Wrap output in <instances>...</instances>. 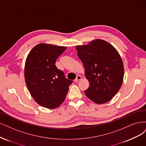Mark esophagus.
I'll use <instances>...</instances> for the list:
<instances>
[{
  "instance_id": "esophagus-1",
  "label": "esophagus",
  "mask_w": 146,
  "mask_h": 146,
  "mask_svg": "<svg viewBox=\"0 0 146 146\" xmlns=\"http://www.w3.org/2000/svg\"><path fill=\"white\" fill-rule=\"evenodd\" d=\"M82 79V77L80 76V75H78V76H76V79H75V80H74V81L75 82H78V81H80V80H81Z\"/></svg>"
}]
</instances>
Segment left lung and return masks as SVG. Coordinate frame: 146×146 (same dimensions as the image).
<instances>
[{
	"instance_id": "obj_1",
	"label": "left lung",
	"mask_w": 146,
	"mask_h": 146,
	"mask_svg": "<svg viewBox=\"0 0 146 146\" xmlns=\"http://www.w3.org/2000/svg\"><path fill=\"white\" fill-rule=\"evenodd\" d=\"M83 63L89 87L86 95L96 104L110 101L119 91L124 78V65L121 56L109 42L95 39L76 47Z\"/></svg>"
}]
</instances>
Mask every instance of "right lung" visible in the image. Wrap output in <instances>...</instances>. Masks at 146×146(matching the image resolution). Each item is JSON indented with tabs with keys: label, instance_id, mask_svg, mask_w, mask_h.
<instances>
[{
	"label": "right lung",
	"instance_id": "obj_1",
	"mask_svg": "<svg viewBox=\"0 0 146 146\" xmlns=\"http://www.w3.org/2000/svg\"><path fill=\"white\" fill-rule=\"evenodd\" d=\"M66 46L39 44L28 55L25 65V83L37 104L48 109L58 107L65 100L73 81L65 78L55 65Z\"/></svg>",
	"mask_w": 146,
	"mask_h": 146
}]
</instances>
